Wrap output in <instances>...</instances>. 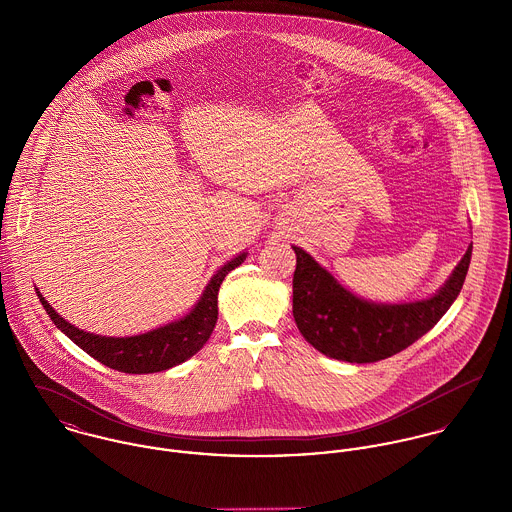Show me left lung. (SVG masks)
Returning a JSON list of instances; mask_svg holds the SVG:
<instances>
[{
	"mask_svg": "<svg viewBox=\"0 0 512 512\" xmlns=\"http://www.w3.org/2000/svg\"><path fill=\"white\" fill-rule=\"evenodd\" d=\"M465 256L449 280L428 299L374 303L345 290L305 250L293 246V319L299 333L319 353L347 363L388 359L426 335L461 292L469 262Z\"/></svg>",
	"mask_w": 512,
	"mask_h": 512,
	"instance_id": "obj_1",
	"label": "left lung"
}]
</instances>
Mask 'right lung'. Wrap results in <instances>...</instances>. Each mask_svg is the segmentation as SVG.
<instances>
[{
	"instance_id": "obj_1",
	"label": "right lung",
	"mask_w": 512,
	"mask_h": 512,
	"mask_svg": "<svg viewBox=\"0 0 512 512\" xmlns=\"http://www.w3.org/2000/svg\"><path fill=\"white\" fill-rule=\"evenodd\" d=\"M244 260L246 252L226 262L211 278L201 299L185 317L134 337H102L86 333L63 319L37 288L35 292L53 323L84 353L94 357L98 363L126 374H149L181 365L203 349L217 325L220 284L226 274L238 268Z\"/></svg>"
}]
</instances>
